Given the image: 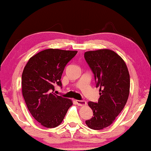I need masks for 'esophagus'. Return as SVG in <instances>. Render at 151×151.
Segmentation results:
<instances>
[{
    "label": "esophagus",
    "mask_w": 151,
    "mask_h": 151,
    "mask_svg": "<svg viewBox=\"0 0 151 151\" xmlns=\"http://www.w3.org/2000/svg\"><path fill=\"white\" fill-rule=\"evenodd\" d=\"M76 104H77L78 106H85L86 105V101H83V100H82V101H79V100H76Z\"/></svg>",
    "instance_id": "1"
}]
</instances>
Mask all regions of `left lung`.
Returning a JSON list of instances; mask_svg holds the SVG:
<instances>
[{
	"mask_svg": "<svg viewBox=\"0 0 151 151\" xmlns=\"http://www.w3.org/2000/svg\"><path fill=\"white\" fill-rule=\"evenodd\" d=\"M84 58L99 87L98 103L88 102L93 116L86 121L90 128L99 130L109 126L124 108L129 94L130 80L126 63L110 49L90 50Z\"/></svg>",
	"mask_w": 151,
	"mask_h": 151,
	"instance_id": "8db88e82",
	"label": "left lung"
}]
</instances>
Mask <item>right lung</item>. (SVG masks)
I'll return each instance as SVG.
<instances>
[{
  "label": "right lung",
  "instance_id": "right-lung-1",
  "mask_svg": "<svg viewBox=\"0 0 151 151\" xmlns=\"http://www.w3.org/2000/svg\"><path fill=\"white\" fill-rule=\"evenodd\" d=\"M76 50H44L32 57L22 73V94L27 107L42 126L53 128L61 124L72 101L55 94L61 86L65 67L75 57Z\"/></svg>",
  "mask_w": 151,
  "mask_h": 151
}]
</instances>
